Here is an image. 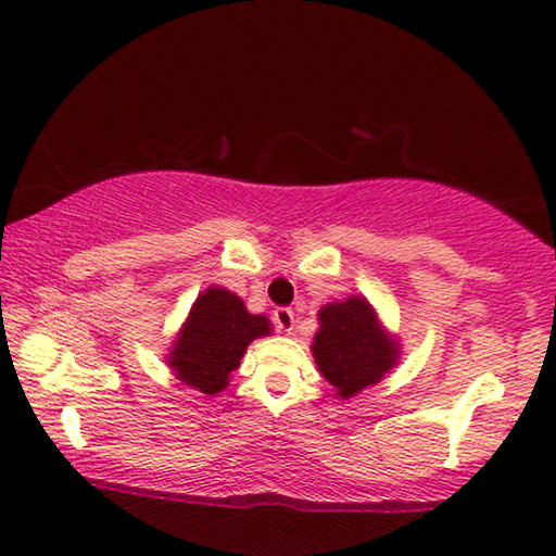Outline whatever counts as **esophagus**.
<instances>
[{
  "label": "esophagus",
  "mask_w": 556,
  "mask_h": 556,
  "mask_svg": "<svg viewBox=\"0 0 556 556\" xmlns=\"http://www.w3.org/2000/svg\"><path fill=\"white\" fill-rule=\"evenodd\" d=\"M271 321H275L279 331L289 333L291 328H294V312H291L289 306H277L275 314H271Z\"/></svg>",
  "instance_id": "esophagus-1"
}]
</instances>
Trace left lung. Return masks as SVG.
<instances>
[{
    "instance_id": "obj_1",
    "label": "left lung",
    "mask_w": 556,
    "mask_h": 556,
    "mask_svg": "<svg viewBox=\"0 0 556 556\" xmlns=\"http://www.w3.org/2000/svg\"><path fill=\"white\" fill-rule=\"evenodd\" d=\"M321 331L314 338V357L324 378L341 397L378 382L394 365L397 345L384 338L370 304L351 296L341 304L324 306L318 314Z\"/></svg>"
}]
</instances>
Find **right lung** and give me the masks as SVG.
<instances>
[{"instance_id":"right-lung-1","label":"right lung","mask_w":556,"mask_h":556,"mask_svg":"<svg viewBox=\"0 0 556 556\" xmlns=\"http://www.w3.org/2000/svg\"><path fill=\"white\" fill-rule=\"evenodd\" d=\"M265 333H269L265 316L248 314L228 289L211 287L195 299L168 365L186 384L215 394L238 370L244 348Z\"/></svg>"}]
</instances>
